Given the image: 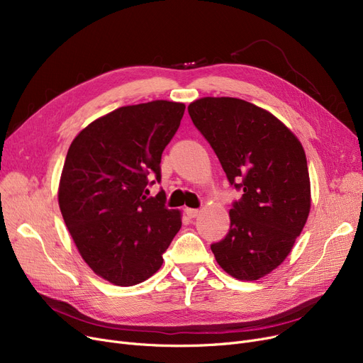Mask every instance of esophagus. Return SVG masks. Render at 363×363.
<instances>
[{
  "label": "esophagus",
  "mask_w": 363,
  "mask_h": 363,
  "mask_svg": "<svg viewBox=\"0 0 363 363\" xmlns=\"http://www.w3.org/2000/svg\"><path fill=\"white\" fill-rule=\"evenodd\" d=\"M185 213H186L188 218H196L200 213V211H199V208H189V207H186L185 208Z\"/></svg>",
  "instance_id": "esophagus-1"
}]
</instances>
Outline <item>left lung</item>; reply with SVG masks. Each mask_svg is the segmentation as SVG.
Here are the masks:
<instances>
[{
	"mask_svg": "<svg viewBox=\"0 0 363 363\" xmlns=\"http://www.w3.org/2000/svg\"><path fill=\"white\" fill-rule=\"evenodd\" d=\"M188 113L228 181L242 189L230 211V231L212 244L215 259L237 279L263 278L290 255L311 212L303 145L272 113L240 99L203 97Z\"/></svg>",
	"mask_w": 363,
	"mask_h": 363,
	"instance_id": "1",
	"label": "left lung"
}]
</instances>
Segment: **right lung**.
I'll list each match as a JSON object with an SVG mask.
<instances>
[{
	"label": "right lung",
	"mask_w": 363,
	"mask_h": 363,
	"mask_svg": "<svg viewBox=\"0 0 363 363\" xmlns=\"http://www.w3.org/2000/svg\"><path fill=\"white\" fill-rule=\"evenodd\" d=\"M184 111V103L167 100L119 107L69 147L59 184L65 223L92 272L119 287L155 275L181 230L182 215L164 207V193L145 194L160 182L162 152Z\"/></svg>",
	"instance_id": "add662e5"
}]
</instances>
